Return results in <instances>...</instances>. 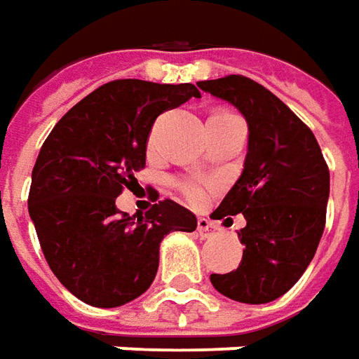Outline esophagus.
Returning a JSON list of instances; mask_svg holds the SVG:
<instances>
[{"instance_id": "34e87169", "label": "esophagus", "mask_w": 359, "mask_h": 359, "mask_svg": "<svg viewBox=\"0 0 359 359\" xmlns=\"http://www.w3.org/2000/svg\"><path fill=\"white\" fill-rule=\"evenodd\" d=\"M198 233H200V238H212V236L216 233V226H214L208 218H200Z\"/></svg>"}]
</instances>
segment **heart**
I'll return each mask as SVG.
<instances>
[{
    "label": "heart",
    "instance_id": "b5f03b06",
    "mask_svg": "<svg viewBox=\"0 0 359 359\" xmlns=\"http://www.w3.org/2000/svg\"><path fill=\"white\" fill-rule=\"evenodd\" d=\"M182 192L194 204H200V202H204V198H206V189L200 182H187V184H182Z\"/></svg>",
    "mask_w": 359,
    "mask_h": 359
}]
</instances>
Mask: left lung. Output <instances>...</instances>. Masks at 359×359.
Segmentation results:
<instances>
[{
    "mask_svg": "<svg viewBox=\"0 0 359 359\" xmlns=\"http://www.w3.org/2000/svg\"><path fill=\"white\" fill-rule=\"evenodd\" d=\"M198 88L240 109L250 131L240 179L212 212L224 226L243 214V257L238 269L212 273L210 281L231 301L265 304L289 291L313 262L326 222L328 165L313 131L262 84L231 74Z\"/></svg>",
    "mask_w": 359,
    "mask_h": 359,
    "instance_id": "8db88e82",
    "label": "left lung"
}]
</instances>
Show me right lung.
Masks as SVG:
<instances>
[{
  "label": "right lung",
  "instance_id": "add662e5",
  "mask_svg": "<svg viewBox=\"0 0 359 359\" xmlns=\"http://www.w3.org/2000/svg\"><path fill=\"white\" fill-rule=\"evenodd\" d=\"M190 97H200L194 84L114 80L68 109L39 151L29 216L48 267L86 304L137 299L157 275L163 238L196 230V216L172 200L141 216L116 206L145 167L157 116Z\"/></svg>",
  "mask_w": 359,
  "mask_h": 359
}]
</instances>
